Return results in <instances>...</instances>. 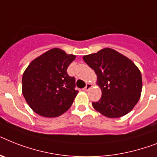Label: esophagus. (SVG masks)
Masks as SVG:
<instances>
[{
  "label": "esophagus",
  "instance_id": "34e87169",
  "mask_svg": "<svg viewBox=\"0 0 157 157\" xmlns=\"http://www.w3.org/2000/svg\"><path fill=\"white\" fill-rule=\"evenodd\" d=\"M91 86H92V85H91V84H90V83H87L86 85V86H85V87L83 88V90H85V91H87L88 90H89V89H90V87H91Z\"/></svg>",
  "mask_w": 157,
  "mask_h": 157
}]
</instances>
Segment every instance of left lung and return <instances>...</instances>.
<instances>
[{
    "mask_svg": "<svg viewBox=\"0 0 157 157\" xmlns=\"http://www.w3.org/2000/svg\"><path fill=\"white\" fill-rule=\"evenodd\" d=\"M84 62L97 75L101 99L93 102L94 109L108 118L129 113L140 98L142 76L132 61L115 50L105 48L85 55Z\"/></svg>",
    "mask_w": 157,
    "mask_h": 157,
    "instance_id": "left-lung-1",
    "label": "left lung"
}]
</instances>
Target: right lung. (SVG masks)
<instances>
[{"label":"right lung","instance_id":"1","mask_svg":"<svg viewBox=\"0 0 157 157\" xmlns=\"http://www.w3.org/2000/svg\"><path fill=\"white\" fill-rule=\"evenodd\" d=\"M75 55L54 48L31 62L22 76V94L34 112L58 117L69 109L78 94L67 68Z\"/></svg>","mask_w":157,"mask_h":157}]
</instances>
